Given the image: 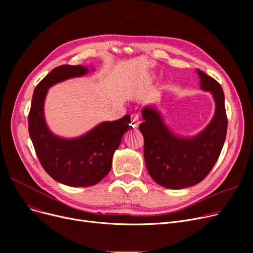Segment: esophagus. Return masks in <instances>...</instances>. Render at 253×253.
Masks as SVG:
<instances>
[{
    "instance_id": "34e87169",
    "label": "esophagus",
    "mask_w": 253,
    "mask_h": 253,
    "mask_svg": "<svg viewBox=\"0 0 253 253\" xmlns=\"http://www.w3.org/2000/svg\"><path fill=\"white\" fill-rule=\"evenodd\" d=\"M140 120H141V119L139 118L138 115H132V117H131V125H132V127H133V128H137L138 125H139V123L141 122Z\"/></svg>"
}]
</instances>
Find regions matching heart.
I'll list each match as a JSON object with an SVG mask.
<instances>
[{
  "instance_id": "obj_1",
  "label": "heart",
  "mask_w": 253,
  "mask_h": 253,
  "mask_svg": "<svg viewBox=\"0 0 253 253\" xmlns=\"http://www.w3.org/2000/svg\"><path fill=\"white\" fill-rule=\"evenodd\" d=\"M149 84H150V82H147V83H144V86H143V87H147V86H148Z\"/></svg>"
}]
</instances>
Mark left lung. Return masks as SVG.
Listing matches in <instances>:
<instances>
[{
  "label": "left lung",
  "instance_id": "1",
  "mask_svg": "<svg viewBox=\"0 0 253 253\" xmlns=\"http://www.w3.org/2000/svg\"><path fill=\"white\" fill-rule=\"evenodd\" d=\"M200 88L211 93L214 115L208 125L193 136H181L166 124L156 103L141 110L139 130L144 138V161L151 177L164 188L185 189L202 181L216 163L227 135L224 94L214 79L200 70Z\"/></svg>",
  "mask_w": 253,
  "mask_h": 253
}]
</instances>
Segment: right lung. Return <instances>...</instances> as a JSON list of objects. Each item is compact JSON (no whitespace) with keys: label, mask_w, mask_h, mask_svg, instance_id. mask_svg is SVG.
<instances>
[{"label":"right lung","mask_w":253,"mask_h":253,"mask_svg":"<svg viewBox=\"0 0 253 253\" xmlns=\"http://www.w3.org/2000/svg\"><path fill=\"white\" fill-rule=\"evenodd\" d=\"M93 70L84 65H60L38 84L33 94L29 132L35 151L47 173L69 187L98 183L110 172L115 151L127 130L132 128L130 116L126 115L116 121L101 122L72 138L56 135L49 129L44 113L49 88Z\"/></svg>","instance_id":"obj_1"}]
</instances>
